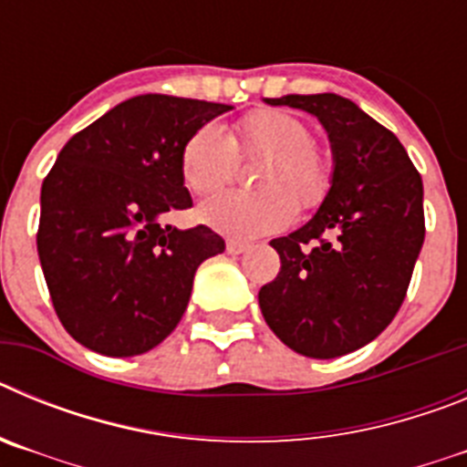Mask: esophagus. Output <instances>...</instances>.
I'll return each mask as SVG.
<instances>
[{
	"instance_id": "1",
	"label": "esophagus",
	"mask_w": 467,
	"mask_h": 467,
	"mask_svg": "<svg viewBox=\"0 0 467 467\" xmlns=\"http://www.w3.org/2000/svg\"><path fill=\"white\" fill-rule=\"evenodd\" d=\"M247 243L245 241H236V238H229V241H226V253L229 254H243L247 250Z\"/></svg>"
}]
</instances>
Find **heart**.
<instances>
[{
    "mask_svg": "<svg viewBox=\"0 0 467 467\" xmlns=\"http://www.w3.org/2000/svg\"><path fill=\"white\" fill-rule=\"evenodd\" d=\"M264 161L254 171L259 189H234L201 205L198 217L231 238H257L285 229L299 213L323 203L332 187V159L313 142L304 119L283 109H257L231 126L196 128L180 150V175L193 196H210L234 180L238 159Z\"/></svg>",
    "mask_w": 467,
    "mask_h": 467,
    "instance_id": "heart-1",
    "label": "heart"
}]
</instances>
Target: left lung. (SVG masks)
I'll return each mask as SVG.
<instances>
[{"mask_svg": "<svg viewBox=\"0 0 467 467\" xmlns=\"http://www.w3.org/2000/svg\"><path fill=\"white\" fill-rule=\"evenodd\" d=\"M323 123L334 151L323 205L274 238L280 274L259 290L264 320L306 358H339L377 339L402 306L426 238L423 182L407 150L334 93L266 98Z\"/></svg>", "mask_w": 467, "mask_h": 467, "instance_id": "obj_1", "label": "left lung"}]
</instances>
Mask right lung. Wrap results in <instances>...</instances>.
<instances>
[{
    "label": "right lung",
    "instance_id": "obj_1",
    "mask_svg": "<svg viewBox=\"0 0 467 467\" xmlns=\"http://www.w3.org/2000/svg\"><path fill=\"white\" fill-rule=\"evenodd\" d=\"M220 102L147 93L69 138L41 184L36 253L72 339L111 358L147 353L177 327L201 262L224 253L205 224L163 217L192 208L184 140L229 111Z\"/></svg>",
    "mask_w": 467,
    "mask_h": 467
}]
</instances>
